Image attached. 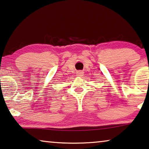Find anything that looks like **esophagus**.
I'll return each mask as SVG.
<instances>
[{
  "label": "esophagus",
  "instance_id": "34e87169",
  "mask_svg": "<svg viewBox=\"0 0 149 149\" xmlns=\"http://www.w3.org/2000/svg\"><path fill=\"white\" fill-rule=\"evenodd\" d=\"M83 74L84 73L81 72V71H78V72H77V76H79V77H81V76H82V75H83Z\"/></svg>",
  "mask_w": 149,
  "mask_h": 149
}]
</instances>
